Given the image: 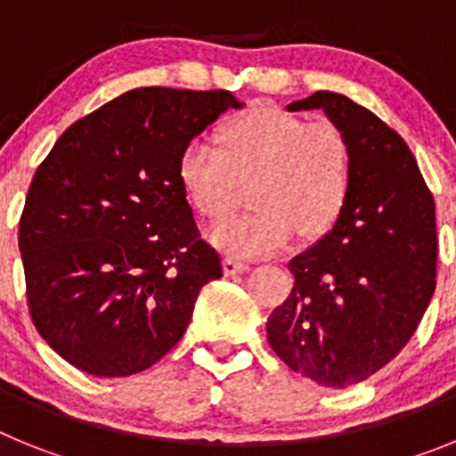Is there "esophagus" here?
Here are the masks:
<instances>
[{
	"label": "esophagus",
	"instance_id": "1",
	"mask_svg": "<svg viewBox=\"0 0 456 456\" xmlns=\"http://www.w3.org/2000/svg\"><path fill=\"white\" fill-rule=\"evenodd\" d=\"M248 263H241V260H235V257H225L224 260V273L225 276H235V273L248 272Z\"/></svg>",
	"mask_w": 456,
	"mask_h": 456
}]
</instances>
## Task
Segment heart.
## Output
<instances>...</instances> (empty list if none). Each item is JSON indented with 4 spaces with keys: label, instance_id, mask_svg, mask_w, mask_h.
<instances>
[{
    "label": "heart",
    "instance_id": "obj_1",
    "mask_svg": "<svg viewBox=\"0 0 456 456\" xmlns=\"http://www.w3.org/2000/svg\"><path fill=\"white\" fill-rule=\"evenodd\" d=\"M216 139L219 148L189 143L175 178L193 212L209 221L228 215L240 183L253 180L256 212L232 216L209 232L219 251L272 256L297 235L322 237L340 219L352 191L354 157L336 125H308L301 116L257 104L225 120Z\"/></svg>",
    "mask_w": 456,
    "mask_h": 456
}]
</instances>
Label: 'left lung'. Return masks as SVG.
Listing matches in <instances>:
<instances>
[{
    "mask_svg": "<svg viewBox=\"0 0 456 456\" xmlns=\"http://www.w3.org/2000/svg\"><path fill=\"white\" fill-rule=\"evenodd\" d=\"M310 109L347 136L352 191L331 231L289 260L294 288L267 340L289 370L347 388L402 352L432 301L436 205L404 139L370 109L331 91L288 104Z\"/></svg>",
    "mask_w": 456,
    "mask_h": 456,
    "instance_id": "1",
    "label": "left lung"
}]
</instances>
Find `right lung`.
<instances>
[{
  "label": "right lung",
  "instance_id": "obj_1",
  "mask_svg": "<svg viewBox=\"0 0 456 456\" xmlns=\"http://www.w3.org/2000/svg\"><path fill=\"white\" fill-rule=\"evenodd\" d=\"M244 102L148 86L72 123L31 180L20 219L27 299L43 340L93 377H130L187 331L221 278L175 171L191 139Z\"/></svg>",
  "mask_w": 456,
  "mask_h": 456
}]
</instances>
